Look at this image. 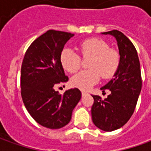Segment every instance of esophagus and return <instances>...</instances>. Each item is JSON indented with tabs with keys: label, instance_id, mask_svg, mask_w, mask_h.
I'll list each match as a JSON object with an SVG mask.
<instances>
[{
	"label": "esophagus",
	"instance_id": "obj_1",
	"mask_svg": "<svg viewBox=\"0 0 151 151\" xmlns=\"http://www.w3.org/2000/svg\"><path fill=\"white\" fill-rule=\"evenodd\" d=\"M81 94H82V96H86V95H88V93L86 92V91H82V92H81Z\"/></svg>",
	"mask_w": 151,
	"mask_h": 151
}]
</instances>
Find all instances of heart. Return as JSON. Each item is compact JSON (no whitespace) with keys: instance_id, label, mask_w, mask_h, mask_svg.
Masks as SVG:
<instances>
[{"instance_id":"1","label":"heart","mask_w":151,"mask_h":151,"mask_svg":"<svg viewBox=\"0 0 151 151\" xmlns=\"http://www.w3.org/2000/svg\"><path fill=\"white\" fill-rule=\"evenodd\" d=\"M80 52L83 57H91L89 70L77 73L71 78L73 86L87 91L96 84L100 76L104 79L113 77L120 64L119 51L110 49L107 42L100 38H88L80 44ZM60 61L65 70L75 73L81 65V58L77 52L70 48L62 50Z\"/></svg>"}]
</instances>
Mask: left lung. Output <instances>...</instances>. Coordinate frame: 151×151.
I'll use <instances>...</instances> for the list:
<instances>
[{"instance_id":"8db88e82","label":"left lung","mask_w":151,"mask_h":151,"mask_svg":"<svg viewBox=\"0 0 151 151\" xmlns=\"http://www.w3.org/2000/svg\"><path fill=\"white\" fill-rule=\"evenodd\" d=\"M112 35L117 40L120 55L119 69L114 77L101 90L110 91L107 98L92 96V122L98 129L106 132L120 129L129 120L134 112L140 94L142 80L140 64L137 51L130 40L118 30L101 32Z\"/></svg>"}]
</instances>
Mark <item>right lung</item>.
<instances>
[{"instance_id":"1","label":"right lung","mask_w":151,"mask_h":151,"mask_svg":"<svg viewBox=\"0 0 151 151\" xmlns=\"http://www.w3.org/2000/svg\"><path fill=\"white\" fill-rule=\"evenodd\" d=\"M73 33L49 30L36 38L21 68V94L27 112L38 124L57 129L68 124L81 98L77 88L60 94L55 87L68 81L60 61L65 44Z\"/></svg>"}]
</instances>
